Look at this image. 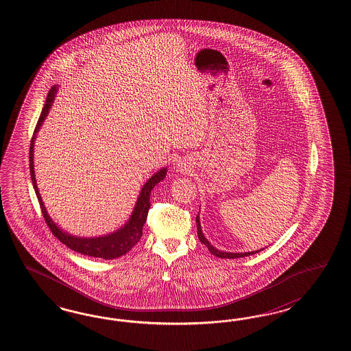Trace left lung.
Instances as JSON below:
<instances>
[{
    "mask_svg": "<svg viewBox=\"0 0 351 351\" xmlns=\"http://www.w3.org/2000/svg\"><path fill=\"white\" fill-rule=\"evenodd\" d=\"M195 221H197V229H198V238H199V241L202 242L203 245H206L207 248H208V251L213 254V255L217 256V257H220V258H238V257H245V256L250 255H255L257 252H260V251H263V250H258V251H254V252H245V254H232V252H221V251H219V250H216L215 247L210 245V242L204 238V235L202 233V229H201V223H199V219H198V216L195 217Z\"/></svg>",
    "mask_w": 351,
    "mask_h": 351,
    "instance_id": "obj_1",
    "label": "left lung"
}]
</instances>
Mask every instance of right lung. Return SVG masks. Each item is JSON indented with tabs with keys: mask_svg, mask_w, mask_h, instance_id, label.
Masks as SVG:
<instances>
[{
	"mask_svg": "<svg viewBox=\"0 0 351 351\" xmlns=\"http://www.w3.org/2000/svg\"><path fill=\"white\" fill-rule=\"evenodd\" d=\"M56 94V87H51V90L49 91L45 106H43L41 116L38 118V122L34 128L33 132L32 140H31V148H29V170H31V179H32L33 188L36 191V195L38 198L40 207L43 211V219L47 223L49 229L53 232V235L63 243V245L69 247L71 250H73L78 254H82L86 256H93V257H100V258H106V260H112V258H117L121 256L126 255L128 251L138 243L143 235V226L147 221V216H148L149 208H150V191L152 189L165 179L166 176V169H162L157 173H154L150 179H149L145 185L143 186V189L140 191L138 202L135 206V210L130 217L128 221L123 228H121L118 232L113 234H109L106 237H99V238H78L73 237L71 234H66L63 230H60L53 220L50 219V216L46 213V208L43 206L41 195L38 193V188L36 184L34 179V170H33V145H34V138L36 134L38 131V128H41L45 118L49 113V109L53 104V97Z\"/></svg>",
	"mask_w": 351,
	"mask_h": 351,
	"instance_id": "right-lung-1",
	"label": "right lung"
}]
</instances>
